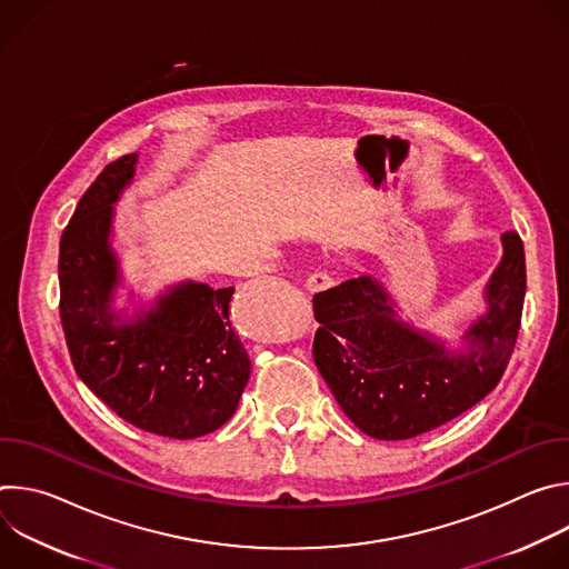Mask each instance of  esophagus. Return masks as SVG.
Instances as JSON below:
<instances>
[{"label": "esophagus", "mask_w": 569, "mask_h": 569, "mask_svg": "<svg viewBox=\"0 0 569 569\" xmlns=\"http://www.w3.org/2000/svg\"><path fill=\"white\" fill-rule=\"evenodd\" d=\"M333 286V277L329 272H312L308 279H306V288L310 292H317V290H327Z\"/></svg>", "instance_id": "esophagus-1"}]
</instances>
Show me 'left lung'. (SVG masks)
Wrapping results in <instances>:
<instances>
[{
  "mask_svg": "<svg viewBox=\"0 0 569 569\" xmlns=\"http://www.w3.org/2000/svg\"><path fill=\"white\" fill-rule=\"evenodd\" d=\"M502 261L483 290L486 310L461 351L412 329L369 274L312 297L319 329L312 358L342 412L369 437L412 439L470 410L500 382L522 319L525 246L502 233Z\"/></svg>",
  "mask_w": 569,
  "mask_h": 569,
  "instance_id": "1",
  "label": "left lung"
}]
</instances>
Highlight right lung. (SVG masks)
<instances>
[{
    "instance_id": "right-lung-1",
    "label": "right lung",
    "mask_w": 569,
    "mask_h": 569,
    "mask_svg": "<svg viewBox=\"0 0 569 569\" xmlns=\"http://www.w3.org/2000/svg\"><path fill=\"white\" fill-rule=\"evenodd\" d=\"M137 152L103 169L60 238V321L71 365L106 405L139 430L196 439L218 430L250 380V356L229 319L233 288L182 281L150 310L123 319L112 297L119 259L114 202L132 182Z\"/></svg>"
}]
</instances>
